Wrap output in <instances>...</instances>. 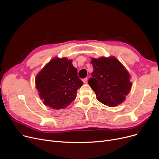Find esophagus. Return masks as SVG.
<instances>
[{
	"label": "esophagus",
	"instance_id": "34e87169",
	"mask_svg": "<svg viewBox=\"0 0 159 159\" xmlns=\"http://www.w3.org/2000/svg\"><path fill=\"white\" fill-rule=\"evenodd\" d=\"M87 80H88V78H85V79H82V81H83V82H84V83H86Z\"/></svg>",
	"mask_w": 159,
	"mask_h": 159
}]
</instances>
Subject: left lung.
<instances>
[{
	"instance_id": "1",
	"label": "left lung",
	"mask_w": 159,
	"mask_h": 159,
	"mask_svg": "<svg viewBox=\"0 0 159 159\" xmlns=\"http://www.w3.org/2000/svg\"><path fill=\"white\" fill-rule=\"evenodd\" d=\"M90 62L93 71L88 84L95 92L97 99L110 107L122 103L132 86L126 68L113 56L91 58Z\"/></svg>"
}]
</instances>
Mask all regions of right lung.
I'll list each match as a JSON object with an SVG mask.
<instances>
[{
	"instance_id": "1",
	"label": "right lung",
	"mask_w": 159,
	"mask_h": 159,
	"mask_svg": "<svg viewBox=\"0 0 159 159\" xmlns=\"http://www.w3.org/2000/svg\"><path fill=\"white\" fill-rule=\"evenodd\" d=\"M35 84L43 103L52 109L60 110L76 98L77 91L83 82L71 60L55 57L37 74Z\"/></svg>"
}]
</instances>
